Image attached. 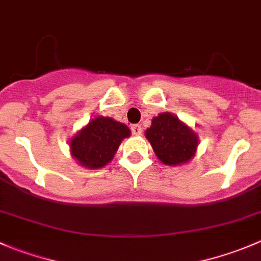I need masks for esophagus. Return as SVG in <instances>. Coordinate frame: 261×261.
<instances>
[{
  "instance_id": "esophagus-1",
  "label": "esophagus",
  "mask_w": 261,
  "mask_h": 261,
  "mask_svg": "<svg viewBox=\"0 0 261 261\" xmlns=\"http://www.w3.org/2000/svg\"><path fill=\"white\" fill-rule=\"evenodd\" d=\"M141 131H143V128H141L140 125H138V123L131 125V133H133L134 135H141Z\"/></svg>"
}]
</instances>
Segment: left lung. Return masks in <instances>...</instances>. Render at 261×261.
<instances>
[{
    "label": "left lung",
    "instance_id": "8db88e82",
    "mask_svg": "<svg viewBox=\"0 0 261 261\" xmlns=\"http://www.w3.org/2000/svg\"><path fill=\"white\" fill-rule=\"evenodd\" d=\"M145 134L156 156L167 165H179L191 160L198 145L196 134L169 112L152 118Z\"/></svg>",
    "mask_w": 261,
    "mask_h": 261
}]
</instances>
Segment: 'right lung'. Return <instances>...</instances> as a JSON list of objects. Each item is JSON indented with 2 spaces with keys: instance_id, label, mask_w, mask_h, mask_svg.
Instances as JSON below:
<instances>
[{
  "instance_id": "add662e5",
  "label": "right lung",
  "mask_w": 261,
  "mask_h": 261,
  "mask_svg": "<svg viewBox=\"0 0 261 261\" xmlns=\"http://www.w3.org/2000/svg\"><path fill=\"white\" fill-rule=\"evenodd\" d=\"M127 136H130L127 126L110 117L98 116L72 139V155L83 167L102 168L111 162L121 141Z\"/></svg>"
}]
</instances>
